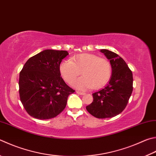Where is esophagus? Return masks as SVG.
Segmentation results:
<instances>
[{
  "instance_id": "34e87169",
  "label": "esophagus",
  "mask_w": 156,
  "mask_h": 156,
  "mask_svg": "<svg viewBox=\"0 0 156 156\" xmlns=\"http://www.w3.org/2000/svg\"><path fill=\"white\" fill-rule=\"evenodd\" d=\"M76 93H78V94H79V95H84V94H85V93H83V92L78 91V90H77V91H76Z\"/></svg>"
}]
</instances>
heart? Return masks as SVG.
<instances>
[{"instance_id": "heart-1", "label": "heart", "mask_w": 156, "mask_h": 156, "mask_svg": "<svg viewBox=\"0 0 156 156\" xmlns=\"http://www.w3.org/2000/svg\"><path fill=\"white\" fill-rule=\"evenodd\" d=\"M59 71L62 77L67 83L71 84L80 75L83 77L74 83L77 89L86 90L98 89L106 85L112 74V66L105 58L99 57L93 54L83 53L73 56L72 60L61 61Z\"/></svg>"}]
</instances>
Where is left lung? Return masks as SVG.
Here are the masks:
<instances>
[{
	"label": "left lung",
	"instance_id": "left-lung-1",
	"mask_svg": "<svg viewBox=\"0 0 156 156\" xmlns=\"http://www.w3.org/2000/svg\"><path fill=\"white\" fill-rule=\"evenodd\" d=\"M100 51L110 60L111 78L105 87L93 93V102L86 108L96 118H111L126 108L133 90V76L125 61L117 54L106 49Z\"/></svg>",
	"mask_w": 156,
	"mask_h": 156
}]
</instances>
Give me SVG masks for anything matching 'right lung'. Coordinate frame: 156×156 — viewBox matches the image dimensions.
I'll use <instances>...</instances> for the list:
<instances>
[{"label": "right lung", "instance_id": "add662e5", "mask_svg": "<svg viewBox=\"0 0 156 156\" xmlns=\"http://www.w3.org/2000/svg\"><path fill=\"white\" fill-rule=\"evenodd\" d=\"M69 55L67 51L45 50L30 57L20 73L19 93L24 109L31 117L54 118L66 106L75 90L65 83L59 66Z\"/></svg>", "mask_w": 156, "mask_h": 156}]
</instances>
